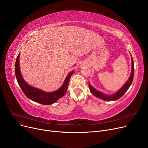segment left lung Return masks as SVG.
I'll return each instance as SVG.
<instances>
[{
	"instance_id": "left-lung-1",
	"label": "left lung",
	"mask_w": 148,
	"mask_h": 148,
	"mask_svg": "<svg viewBox=\"0 0 148 148\" xmlns=\"http://www.w3.org/2000/svg\"><path fill=\"white\" fill-rule=\"evenodd\" d=\"M131 60H132V71H131V74L130 75V77L128 79V80L126 82L125 84L122 86L120 89H119V91L115 93L113 95H106L105 94H103L102 92L97 91L95 89H94L89 83V88L90 89V91L91 92L95 95V97H97L98 98H100L103 100L106 101H112V100H116L120 97H121L123 95V94L127 91V90L129 89L130 86H131V83L133 80L134 78V61L132 57H131Z\"/></svg>"
}]
</instances>
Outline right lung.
I'll use <instances>...</instances> for the list:
<instances>
[{"label":"right lung","instance_id":"add662e5","mask_svg":"<svg viewBox=\"0 0 148 148\" xmlns=\"http://www.w3.org/2000/svg\"><path fill=\"white\" fill-rule=\"evenodd\" d=\"M19 57H20V53L17 56L16 60L15 74L18 85L20 86L23 92L28 98L34 101L39 103L40 104L48 105L56 102L65 94L68 89L69 79L73 74L74 71L68 74L63 84L60 88V89L54 92H45L40 89L29 85L23 80L20 71V66H19Z\"/></svg>","mask_w":148,"mask_h":148}]
</instances>
